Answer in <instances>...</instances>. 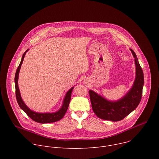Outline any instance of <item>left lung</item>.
Listing matches in <instances>:
<instances>
[{
  "label": "left lung",
  "instance_id": "left-lung-1",
  "mask_svg": "<svg viewBox=\"0 0 159 159\" xmlns=\"http://www.w3.org/2000/svg\"><path fill=\"white\" fill-rule=\"evenodd\" d=\"M136 65V79L134 84L126 96L116 102H110L90 90L89 96L93 111L102 120L118 121L124 119L137 108L140 102L144 84L143 72L134 51L130 49Z\"/></svg>",
  "mask_w": 159,
  "mask_h": 159
}]
</instances>
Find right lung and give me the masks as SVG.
Wrapping results in <instances>:
<instances>
[{"label":"right lung","mask_w":159,"mask_h":159,"mask_svg":"<svg viewBox=\"0 0 159 159\" xmlns=\"http://www.w3.org/2000/svg\"><path fill=\"white\" fill-rule=\"evenodd\" d=\"M28 50H27L24 53L23 55H22L20 63L17 67L16 72V75H15L14 81H15V86H16V97L17 102L19 106H20V107L26 112V114L30 118H31L33 121H34L36 122H38L39 123H53V122L59 121L64 116L65 114L67 111L68 107H69V103L70 101L72 91V89H74V87L71 88L69 90V91L67 92L66 96L63 100V106L58 112H56L54 113H38V112H34V111L30 110L22 100V98L20 97V93H19V89L18 87V84H17L19 73V70L20 69V66L22 63V61H23L26 53L28 52Z\"/></svg>","instance_id":"add662e5"}]
</instances>
